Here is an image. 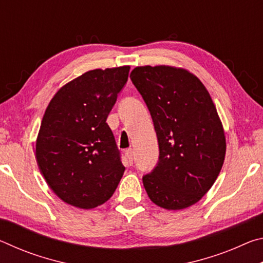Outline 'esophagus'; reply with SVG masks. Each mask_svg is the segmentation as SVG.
<instances>
[{
  "label": "esophagus",
  "instance_id": "1",
  "mask_svg": "<svg viewBox=\"0 0 263 263\" xmlns=\"http://www.w3.org/2000/svg\"><path fill=\"white\" fill-rule=\"evenodd\" d=\"M125 157L128 160V162H130V164H132L133 163V152H132L131 148H128V149L125 151Z\"/></svg>",
  "mask_w": 263,
  "mask_h": 263
}]
</instances>
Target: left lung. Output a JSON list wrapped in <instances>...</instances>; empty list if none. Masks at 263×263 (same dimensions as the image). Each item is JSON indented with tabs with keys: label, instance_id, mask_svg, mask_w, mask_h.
Instances as JSON below:
<instances>
[{
	"label": "left lung",
	"instance_id": "left-lung-1",
	"mask_svg": "<svg viewBox=\"0 0 263 263\" xmlns=\"http://www.w3.org/2000/svg\"><path fill=\"white\" fill-rule=\"evenodd\" d=\"M130 78L153 119L159 161L142 183L167 210L197 203L215 183L226 152L225 133L211 96L197 77L172 66H141Z\"/></svg>",
	"mask_w": 263,
	"mask_h": 263
}]
</instances>
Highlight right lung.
I'll return each mask as SVG.
<instances>
[{
	"label": "right lung",
	"instance_id": "right-lung-1",
	"mask_svg": "<svg viewBox=\"0 0 263 263\" xmlns=\"http://www.w3.org/2000/svg\"><path fill=\"white\" fill-rule=\"evenodd\" d=\"M130 66L92 69L58 90L44 114L35 158L65 203L94 209L114 195L125 171L106 118Z\"/></svg>",
	"mask_w": 263,
	"mask_h": 263
}]
</instances>
